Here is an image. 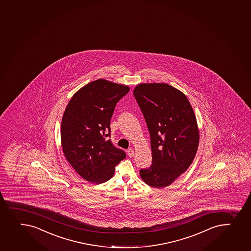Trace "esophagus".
<instances>
[{"label":"esophagus","mask_w":251,"mask_h":251,"mask_svg":"<svg viewBox=\"0 0 251 251\" xmlns=\"http://www.w3.org/2000/svg\"><path fill=\"white\" fill-rule=\"evenodd\" d=\"M127 154H128L130 157H132L134 155V151L132 150V149H128L127 150Z\"/></svg>","instance_id":"1"}]
</instances>
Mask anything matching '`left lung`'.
Returning <instances> with one entry per match:
<instances>
[{"mask_svg": "<svg viewBox=\"0 0 251 251\" xmlns=\"http://www.w3.org/2000/svg\"><path fill=\"white\" fill-rule=\"evenodd\" d=\"M133 95L147 123L152 151L151 166L141 169L140 176L150 186H168L196 155V117L185 95L167 84H140Z\"/></svg>", "mask_w": 251, "mask_h": 251, "instance_id": "obj_1", "label": "left lung"}]
</instances>
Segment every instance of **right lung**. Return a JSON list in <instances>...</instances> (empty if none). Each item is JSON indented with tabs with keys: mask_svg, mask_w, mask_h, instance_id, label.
<instances>
[{
	"mask_svg": "<svg viewBox=\"0 0 251 251\" xmlns=\"http://www.w3.org/2000/svg\"><path fill=\"white\" fill-rule=\"evenodd\" d=\"M127 85L99 79L80 89L62 117L61 141L65 156L85 180L102 184L113 177L126 153L113 144L110 120Z\"/></svg>",
	"mask_w": 251,
	"mask_h": 251,
	"instance_id": "obj_1",
	"label": "right lung"
}]
</instances>
